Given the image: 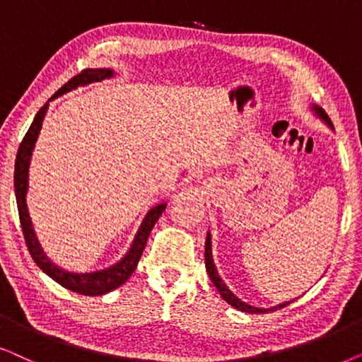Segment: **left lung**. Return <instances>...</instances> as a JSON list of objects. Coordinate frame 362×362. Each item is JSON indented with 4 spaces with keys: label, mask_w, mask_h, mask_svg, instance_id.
<instances>
[{
    "label": "left lung",
    "mask_w": 362,
    "mask_h": 362,
    "mask_svg": "<svg viewBox=\"0 0 362 362\" xmlns=\"http://www.w3.org/2000/svg\"><path fill=\"white\" fill-rule=\"evenodd\" d=\"M311 109H313V112H315L317 117H320L322 122L327 125V127L332 129L331 120H329V117H327V114L325 112V110H322L321 107H316V105H313ZM205 267H206V273H209L211 283H214L216 290H218L220 296L223 298V300L228 303L230 306L237 308L238 311H243V313H269V311H276V310H279V308H285V306L290 305V303L295 301V300H291V301L279 303V305L272 306V308H257V306H252V305H248V303L240 300V298L235 295V293H231V290L228 286H226V283L223 281V279L220 278L218 269H216V267H215L214 257H211V235H210V231L206 233V240H205Z\"/></svg>",
    "instance_id": "left-lung-1"
}]
</instances>
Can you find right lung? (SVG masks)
Here are the masks:
<instances>
[{"label": "right lung", "mask_w": 362, "mask_h": 362, "mask_svg": "<svg viewBox=\"0 0 362 362\" xmlns=\"http://www.w3.org/2000/svg\"><path fill=\"white\" fill-rule=\"evenodd\" d=\"M112 76H114V71L107 69V67H104V69H84L81 74H77L72 77L71 81H67V83L62 86V88L57 90L49 100L56 99L57 95L69 93L72 89H77L79 86L99 83V81L109 79V77ZM49 100H47V103L40 109V112L36 114L31 127L28 129L23 142L19 144L16 162H14V195H16L19 221H21L23 235H24V240H26V247L30 250V255L33 257V259H35L37 267H40L47 276L54 279L56 283H59L61 286H64L66 290H71L86 296H100L115 290V288L122 286L124 283L131 278V274L136 272L139 259H141L144 248H146L148 235H151L153 225L157 223L158 216L162 215L163 210H165L167 202L156 204L151 210L147 211L141 226H139L136 237L132 240L131 248H129L127 253H125L117 263L112 264V267L104 268V269H95V272H89V273H76V272H67V269L57 267L56 263H52L51 259L46 257L45 250L41 248L40 242H37V237L35 230H33L31 216H30V211H28V204H26L28 175H30L31 156H33V151H35V144L37 141V136H40V131L42 127V120H45L47 107H49Z\"/></svg>", "instance_id": "1"}]
</instances>
